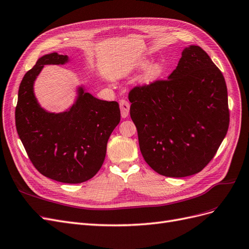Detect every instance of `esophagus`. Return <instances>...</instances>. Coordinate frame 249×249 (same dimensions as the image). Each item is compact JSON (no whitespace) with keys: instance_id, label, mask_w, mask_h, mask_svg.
I'll return each instance as SVG.
<instances>
[{"instance_id":"obj_1","label":"esophagus","mask_w":249,"mask_h":249,"mask_svg":"<svg viewBox=\"0 0 249 249\" xmlns=\"http://www.w3.org/2000/svg\"><path fill=\"white\" fill-rule=\"evenodd\" d=\"M129 108H130L129 102H128L125 99L120 100V109H121L122 118H127L128 117V115H129Z\"/></svg>"}]
</instances>
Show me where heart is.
Returning a JSON list of instances; mask_svg holds the SVG:
<instances>
[{
    "instance_id": "b5f03b06",
    "label": "heart",
    "mask_w": 249,
    "mask_h": 249,
    "mask_svg": "<svg viewBox=\"0 0 249 249\" xmlns=\"http://www.w3.org/2000/svg\"><path fill=\"white\" fill-rule=\"evenodd\" d=\"M147 61H143L141 63L142 66H146L147 65ZM165 72V66L163 65L162 63H153L151 65L148 66V68L146 69L145 73H143V82L146 83H153L157 79H159L161 77Z\"/></svg>"
}]
</instances>
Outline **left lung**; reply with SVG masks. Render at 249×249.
Segmentation results:
<instances>
[{"instance_id":"obj_1","label":"left lung","mask_w":249,"mask_h":249,"mask_svg":"<svg viewBox=\"0 0 249 249\" xmlns=\"http://www.w3.org/2000/svg\"><path fill=\"white\" fill-rule=\"evenodd\" d=\"M128 98L142 155L152 170L165 177L202 171L229 129L226 81L197 45L182 52L167 79L134 87Z\"/></svg>"}]
</instances>
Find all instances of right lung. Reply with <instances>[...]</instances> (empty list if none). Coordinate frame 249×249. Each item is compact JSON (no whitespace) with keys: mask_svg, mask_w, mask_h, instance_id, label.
I'll return each mask as SVG.
<instances>
[{"mask_svg":"<svg viewBox=\"0 0 249 249\" xmlns=\"http://www.w3.org/2000/svg\"><path fill=\"white\" fill-rule=\"evenodd\" d=\"M68 57L57 53L38 59L23 76L15 108L19 139L36 170L54 181L77 184L93 178L102 166L109 135L120 122L117 101H106L77 89L76 101L63 113L40 107L34 82L44 65H64Z\"/></svg>","mask_w":249,"mask_h":249,"instance_id":"add662e5","label":"right lung"}]
</instances>
